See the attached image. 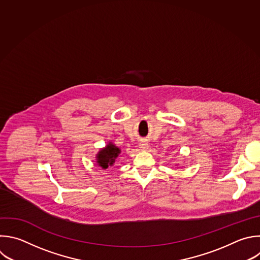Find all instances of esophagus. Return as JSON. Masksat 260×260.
I'll list each match as a JSON object with an SVG mask.
<instances>
[{"label": "esophagus", "mask_w": 260, "mask_h": 260, "mask_svg": "<svg viewBox=\"0 0 260 260\" xmlns=\"http://www.w3.org/2000/svg\"><path fill=\"white\" fill-rule=\"evenodd\" d=\"M139 147H140L142 150H147L148 147H149V144H148L146 141H142V142L139 144Z\"/></svg>", "instance_id": "esophagus-1"}]
</instances>
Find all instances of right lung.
<instances>
[{"instance_id": "obj_1", "label": "right lung", "mask_w": 260, "mask_h": 260, "mask_svg": "<svg viewBox=\"0 0 260 260\" xmlns=\"http://www.w3.org/2000/svg\"><path fill=\"white\" fill-rule=\"evenodd\" d=\"M119 153H120L119 148L115 147L112 144H109L106 146L105 149H103L99 152V154L97 156V158H98L97 162L102 168L106 169L108 166L113 165V163L115 162V159L117 158Z\"/></svg>"}]
</instances>
